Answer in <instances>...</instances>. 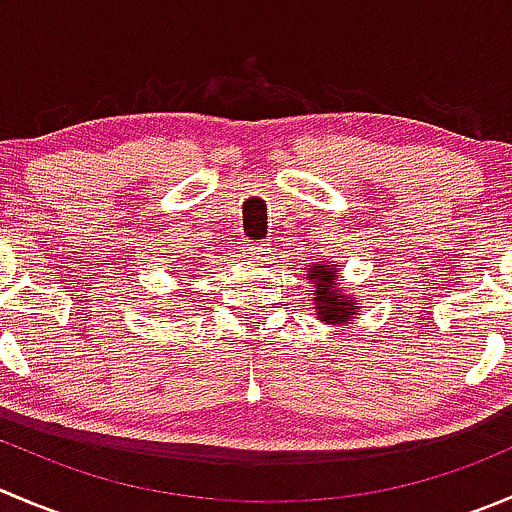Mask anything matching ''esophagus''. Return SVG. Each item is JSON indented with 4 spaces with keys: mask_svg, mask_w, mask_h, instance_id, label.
Returning a JSON list of instances; mask_svg holds the SVG:
<instances>
[{
    "mask_svg": "<svg viewBox=\"0 0 512 512\" xmlns=\"http://www.w3.org/2000/svg\"><path fill=\"white\" fill-rule=\"evenodd\" d=\"M270 252H272V247H267V245H252V247H247L245 255L252 257V260H267V257H270Z\"/></svg>",
    "mask_w": 512,
    "mask_h": 512,
    "instance_id": "obj_1",
    "label": "esophagus"
}]
</instances>
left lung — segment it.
<instances>
[{
  "instance_id": "8db88e82",
  "label": "left lung",
  "mask_w": 512,
  "mask_h": 512,
  "mask_svg": "<svg viewBox=\"0 0 512 512\" xmlns=\"http://www.w3.org/2000/svg\"><path fill=\"white\" fill-rule=\"evenodd\" d=\"M307 280L312 282L310 292L315 295V312L325 325H342L360 312V300L340 290V265H310Z\"/></svg>"
}]
</instances>
